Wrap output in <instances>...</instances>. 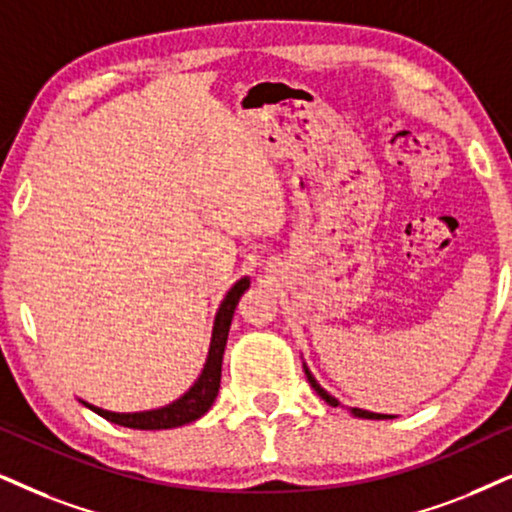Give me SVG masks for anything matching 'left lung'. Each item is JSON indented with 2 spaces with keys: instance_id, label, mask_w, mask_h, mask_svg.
I'll return each mask as SVG.
<instances>
[{
  "instance_id": "left-lung-1",
  "label": "left lung",
  "mask_w": 512,
  "mask_h": 512,
  "mask_svg": "<svg viewBox=\"0 0 512 512\" xmlns=\"http://www.w3.org/2000/svg\"><path fill=\"white\" fill-rule=\"evenodd\" d=\"M302 368H304V375H307L309 385L314 387V392L319 394V397H321L323 401H326L328 406H342V409H347L349 413H352L354 418H368V420H385V418H394V416H387V413H373V411H366V409H357V406H345V404H340V399H335L331 392L323 390V387L319 385V380L314 378L312 371H309V366L304 364V361H302Z\"/></svg>"
}]
</instances>
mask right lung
Listing matches in <instances>:
<instances>
[{"instance_id":"1","label":"right lung","mask_w":512,"mask_h":512,"mask_svg":"<svg viewBox=\"0 0 512 512\" xmlns=\"http://www.w3.org/2000/svg\"><path fill=\"white\" fill-rule=\"evenodd\" d=\"M250 288V278L243 276L238 278L234 286L229 288V293L224 295V300L219 302V309L212 321V338L208 357H205L203 371L198 373V378L193 380V385L186 390L181 397H177L170 404L158 406V409L148 411H132V413H120V411H106L101 406L89 404V401L80 399L89 411L99 413L101 418L111 420L122 428H134V430H170L179 428V425L193 423L200 416L210 411V406L215 404L219 383H222V359H224V347L226 338H229L231 319H234L236 304L241 300V295Z\"/></svg>"}]
</instances>
